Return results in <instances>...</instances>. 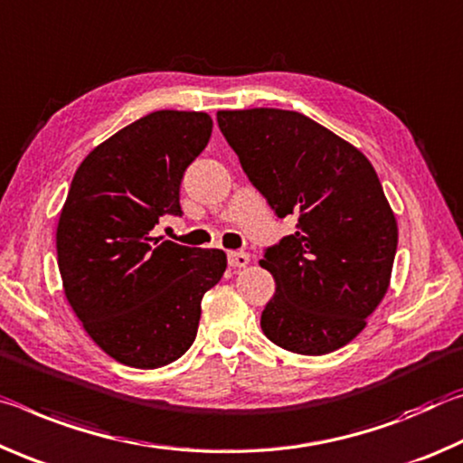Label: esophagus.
Returning a JSON list of instances; mask_svg holds the SVG:
<instances>
[{
    "mask_svg": "<svg viewBox=\"0 0 463 463\" xmlns=\"http://www.w3.org/2000/svg\"><path fill=\"white\" fill-rule=\"evenodd\" d=\"M227 262H230L232 269H241L250 262V254L248 252H236V250H232V252H227Z\"/></svg>",
    "mask_w": 463,
    "mask_h": 463,
    "instance_id": "obj_1",
    "label": "esophagus"
}]
</instances>
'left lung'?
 Segmentation results:
<instances>
[{"label": "left lung", "mask_w": 463, "mask_h": 463, "mask_svg": "<svg viewBox=\"0 0 463 463\" xmlns=\"http://www.w3.org/2000/svg\"><path fill=\"white\" fill-rule=\"evenodd\" d=\"M250 182L298 232L264 250L275 295L260 326L270 343L326 354L367 326L390 287L398 223L373 165L351 143L295 110H219Z\"/></svg>", "instance_id": "obj_1"}]
</instances>
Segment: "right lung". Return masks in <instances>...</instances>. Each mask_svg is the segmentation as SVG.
I'll return each mask as SVG.
<instances>
[{
	"label": "right lung",
	"instance_id": "add662e5",
	"mask_svg": "<svg viewBox=\"0 0 463 463\" xmlns=\"http://www.w3.org/2000/svg\"><path fill=\"white\" fill-rule=\"evenodd\" d=\"M207 112L156 110L120 128L80 164L59 215L57 260L83 330L112 359L156 369L194 343L201 299L227 267L223 250L160 241L182 215L180 182L207 147Z\"/></svg>",
	"mask_w": 463,
	"mask_h": 463
}]
</instances>
